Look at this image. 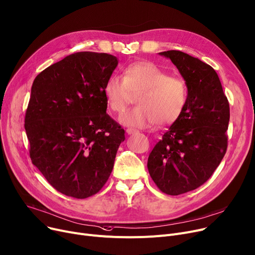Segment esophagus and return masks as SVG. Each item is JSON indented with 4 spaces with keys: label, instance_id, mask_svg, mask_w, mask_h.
Listing matches in <instances>:
<instances>
[{
    "label": "esophagus",
    "instance_id": "34e87169",
    "mask_svg": "<svg viewBox=\"0 0 255 255\" xmlns=\"http://www.w3.org/2000/svg\"><path fill=\"white\" fill-rule=\"evenodd\" d=\"M126 132L128 133V134H135L137 132V130L136 129H133V128H127L126 129Z\"/></svg>",
    "mask_w": 255,
    "mask_h": 255
}]
</instances>
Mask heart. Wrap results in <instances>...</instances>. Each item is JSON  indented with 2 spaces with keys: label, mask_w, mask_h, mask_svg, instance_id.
<instances>
[{
  "label": "heart",
  "mask_w": 255,
  "mask_h": 255,
  "mask_svg": "<svg viewBox=\"0 0 255 255\" xmlns=\"http://www.w3.org/2000/svg\"><path fill=\"white\" fill-rule=\"evenodd\" d=\"M104 94L111 111L120 114L137 95L138 106L120 117L123 125L149 128L171 125L181 117L188 104L189 89L185 80L170 76L150 61L127 65L124 77L114 74L104 86Z\"/></svg>",
  "instance_id": "obj_1"
}]
</instances>
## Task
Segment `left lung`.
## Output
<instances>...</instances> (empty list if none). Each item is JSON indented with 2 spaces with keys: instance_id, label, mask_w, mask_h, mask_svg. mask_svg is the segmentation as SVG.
Segmentation results:
<instances>
[{
  "instance_id": "8db88e82",
  "label": "left lung",
  "mask_w": 255,
  "mask_h": 255,
  "mask_svg": "<svg viewBox=\"0 0 255 255\" xmlns=\"http://www.w3.org/2000/svg\"><path fill=\"white\" fill-rule=\"evenodd\" d=\"M170 58L188 84V104L164 133L147 159L159 190L177 196L206 182L228 148L230 105L212 67L178 50L161 52Z\"/></svg>"
}]
</instances>
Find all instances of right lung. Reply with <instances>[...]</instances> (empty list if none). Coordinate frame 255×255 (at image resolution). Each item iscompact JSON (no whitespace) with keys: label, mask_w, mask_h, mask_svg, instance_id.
<instances>
[{"label":"right lung","mask_w":255,"mask_h":255,"mask_svg":"<svg viewBox=\"0 0 255 255\" xmlns=\"http://www.w3.org/2000/svg\"><path fill=\"white\" fill-rule=\"evenodd\" d=\"M118 59L78 52L35 79L24 118L29 157L59 193L85 199L108 181L125 131L107 114L104 86Z\"/></svg>","instance_id":"right-lung-1"}]
</instances>
